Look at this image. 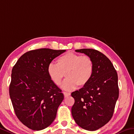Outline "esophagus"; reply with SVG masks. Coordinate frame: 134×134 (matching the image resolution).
I'll return each mask as SVG.
<instances>
[{
	"label": "esophagus",
	"instance_id": "1",
	"mask_svg": "<svg viewBox=\"0 0 134 134\" xmlns=\"http://www.w3.org/2000/svg\"><path fill=\"white\" fill-rule=\"evenodd\" d=\"M63 94H64V95L65 97H67L70 95V93L67 92H63Z\"/></svg>",
	"mask_w": 134,
	"mask_h": 134
}]
</instances>
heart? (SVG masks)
Listing matches in <instances>:
<instances>
[{"instance_id": "heart-1", "label": "heart", "mask_w": 134, "mask_h": 134, "mask_svg": "<svg viewBox=\"0 0 134 134\" xmlns=\"http://www.w3.org/2000/svg\"><path fill=\"white\" fill-rule=\"evenodd\" d=\"M94 67L90 57L68 52L57 59V64H49L47 71L49 77L57 86L61 84L65 75L67 79L62 88L70 91L77 86L83 87L88 84L92 77Z\"/></svg>"}]
</instances>
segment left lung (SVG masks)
<instances>
[{
	"label": "left lung",
	"instance_id": "1",
	"mask_svg": "<svg viewBox=\"0 0 134 134\" xmlns=\"http://www.w3.org/2000/svg\"><path fill=\"white\" fill-rule=\"evenodd\" d=\"M76 52L90 57L94 67L88 83L71 93L75 99L72 116L82 128L95 131L107 124L113 116L119 97L118 74L110 59L98 51L81 49Z\"/></svg>",
	"mask_w": 134,
	"mask_h": 134
}]
</instances>
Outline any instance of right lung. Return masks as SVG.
Instances as JSON below:
<instances>
[{
    "mask_svg": "<svg viewBox=\"0 0 134 134\" xmlns=\"http://www.w3.org/2000/svg\"><path fill=\"white\" fill-rule=\"evenodd\" d=\"M66 51L42 48L30 51L12 68L9 95L15 113L25 126L40 131L54 122L64 99L48 74L51 61Z\"/></svg>",
    "mask_w": 134,
    "mask_h": 134,
    "instance_id": "obj_1",
    "label": "right lung"
}]
</instances>
